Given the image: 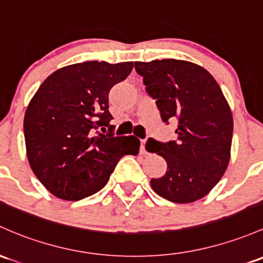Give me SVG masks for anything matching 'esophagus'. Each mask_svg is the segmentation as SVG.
Listing matches in <instances>:
<instances>
[{
    "mask_svg": "<svg viewBox=\"0 0 263 263\" xmlns=\"http://www.w3.org/2000/svg\"><path fill=\"white\" fill-rule=\"evenodd\" d=\"M145 143L146 141L145 140H141V154H146V148H145Z\"/></svg>",
    "mask_w": 263,
    "mask_h": 263,
    "instance_id": "1",
    "label": "esophagus"
}]
</instances>
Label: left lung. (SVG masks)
I'll use <instances>...</instances> for the list:
<instances>
[{"instance_id": "8db88e82", "label": "left lung", "mask_w": 263, "mask_h": 263, "mask_svg": "<svg viewBox=\"0 0 263 263\" xmlns=\"http://www.w3.org/2000/svg\"><path fill=\"white\" fill-rule=\"evenodd\" d=\"M161 120L178 121L176 141L148 139L146 150L167 162L162 178L151 179L160 197L186 204L205 197L224 175L231 159L233 117L222 89L203 66L176 59L135 62Z\"/></svg>"}]
</instances>
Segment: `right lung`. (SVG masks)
<instances>
[{"mask_svg": "<svg viewBox=\"0 0 263 263\" xmlns=\"http://www.w3.org/2000/svg\"><path fill=\"white\" fill-rule=\"evenodd\" d=\"M132 62H84L50 74L25 112L29 164L41 184L63 200L96 194L124 155H137L140 140L113 136L110 88L127 78Z\"/></svg>", "mask_w": 263, "mask_h": 263, "instance_id": "1", "label": "right lung"}]
</instances>
